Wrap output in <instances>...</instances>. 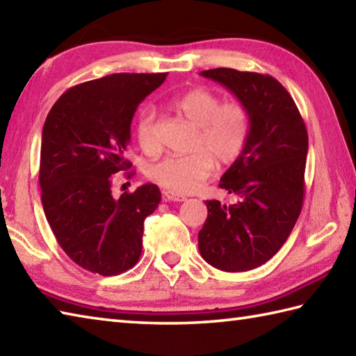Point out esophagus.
Wrapping results in <instances>:
<instances>
[{"instance_id":"34e87169","label":"esophagus","mask_w":356,"mask_h":356,"mask_svg":"<svg viewBox=\"0 0 356 356\" xmlns=\"http://www.w3.org/2000/svg\"><path fill=\"white\" fill-rule=\"evenodd\" d=\"M164 200L165 201H186V197L181 195V193L173 192V191H165L164 192Z\"/></svg>"}]
</instances>
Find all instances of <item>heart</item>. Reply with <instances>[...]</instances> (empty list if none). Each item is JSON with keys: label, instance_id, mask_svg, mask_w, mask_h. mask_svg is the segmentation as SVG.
I'll list each match as a JSON object with an SVG mask.
<instances>
[{"label": "heart", "instance_id": "1", "mask_svg": "<svg viewBox=\"0 0 356 356\" xmlns=\"http://www.w3.org/2000/svg\"><path fill=\"white\" fill-rule=\"evenodd\" d=\"M177 110L197 127V152L186 156H164L149 165V177L177 193L195 191L213 170V159L229 165L243 155L251 130L250 113L241 104H225L216 92L204 88L187 91L175 100ZM135 135L139 147L155 152L156 111L152 105L139 111Z\"/></svg>", "mask_w": 356, "mask_h": 356}]
</instances>
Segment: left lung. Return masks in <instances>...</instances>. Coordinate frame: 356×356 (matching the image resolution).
<instances>
[{"label":"left lung","mask_w":356,"mask_h":356,"mask_svg":"<svg viewBox=\"0 0 356 356\" xmlns=\"http://www.w3.org/2000/svg\"><path fill=\"white\" fill-rule=\"evenodd\" d=\"M229 90L250 113L243 155L225 172L220 187L236 204L206 201L198 232L201 257L227 273L264 265L290 236L304 201L308 136L302 116L282 85L257 72L216 68L200 72Z\"/></svg>","instance_id":"8db88e82"}]
</instances>
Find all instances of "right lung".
<instances>
[{
    "label": "right lung",
    "mask_w": 356,
    "mask_h": 356,
    "mask_svg": "<svg viewBox=\"0 0 356 356\" xmlns=\"http://www.w3.org/2000/svg\"><path fill=\"white\" fill-rule=\"evenodd\" d=\"M167 77L110 74L63 92L43 125L40 187L58 245L79 266L102 276L130 270L143 251L144 220L161 201L155 184L115 198L113 175L125 159L138 105Z\"/></svg>",
    "instance_id": "right-lung-1"
}]
</instances>
